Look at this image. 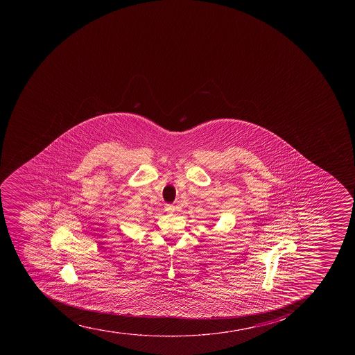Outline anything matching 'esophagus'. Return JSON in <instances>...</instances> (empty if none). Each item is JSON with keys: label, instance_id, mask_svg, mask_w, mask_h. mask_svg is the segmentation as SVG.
Listing matches in <instances>:
<instances>
[{"label": "esophagus", "instance_id": "obj_1", "mask_svg": "<svg viewBox=\"0 0 355 355\" xmlns=\"http://www.w3.org/2000/svg\"><path fill=\"white\" fill-rule=\"evenodd\" d=\"M175 206L173 205H165L164 211L168 213V214H173L175 213Z\"/></svg>", "mask_w": 355, "mask_h": 355}]
</instances>
